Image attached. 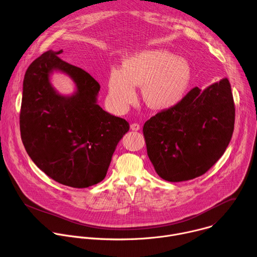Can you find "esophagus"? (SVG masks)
<instances>
[{
    "mask_svg": "<svg viewBox=\"0 0 257 257\" xmlns=\"http://www.w3.org/2000/svg\"><path fill=\"white\" fill-rule=\"evenodd\" d=\"M131 128H132V131H139L141 127H140V124H138V123H133V124H131Z\"/></svg>",
    "mask_w": 257,
    "mask_h": 257,
    "instance_id": "1",
    "label": "esophagus"
}]
</instances>
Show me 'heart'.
<instances>
[{"instance_id": "b5f03b06", "label": "heart", "mask_w": 257, "mask_h": 257, "mask_svg": "<svg viewBox=\"0 0 257 257\" xmlns=\"http://www.w3.org/2000/svg\"><path fill=\"white\" fill-rule=\"evenodd\" d=\"M191 81L188 62L164 49H146L125 59L120 71L108 78V99L117 109H125L142 87L145 104L156 111L175 107L183 99Z\"/></svg>"}]
</instances>
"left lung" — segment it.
<instances>
[{"label":"left lung","mask_w":257,"mask_h":257,"mask_svg":"<svg viewBox=\"0 0 257 257\" xmlns=\"http://www.w3.org/2000/svg\"><path fill=\"white\" fill-rule=\"evenodd\" d=\"M234 122V100L227 78L204 90L194 87L175 107L145 122L148 156L164 180L193 179L222 157Z\"/></svg>","instance_id":"obj_1"}]
</instances>
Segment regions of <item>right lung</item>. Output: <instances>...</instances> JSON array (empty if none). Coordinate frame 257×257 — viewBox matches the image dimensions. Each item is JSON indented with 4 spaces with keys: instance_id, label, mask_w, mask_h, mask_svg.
<instances>
[{
    "instance_id": "right-lung-1",
    "label": "right lung",
    "mask_w": 257,
    "mask_h": 257,
    "mask_svg": "<svg viewBox=\"0 0 257 257\" xmlns=\"http://www.w3.org/2000/svg\"><path fill=\"white\" fill-rule=\"evenodd\" d=\"M48 50L28 67L23 81L20 131L34 164L57 182L85 188L106 176L118 142L128 122L97 103L99 83L81 68ZM55 71L75 83L72 95L60 94L50 82Z\"/></svg>"
}]
</instances>
